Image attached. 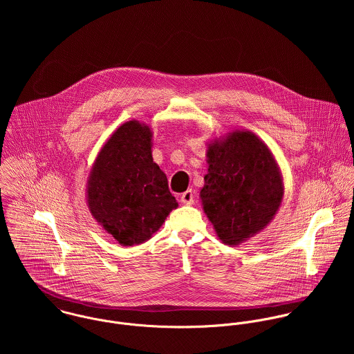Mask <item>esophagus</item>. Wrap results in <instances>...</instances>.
Here are the masks:
<instances>
[{"instance_id":"1","label":"esophagus","mask_w":354,"mask_h":354,"mask_svg":"<svg viewBox=\"0 0 354 354\" xmlns=\"http://www.w3.org/2000/svg\"><path fill=\"white\" fill-rule=\"evenodd\" d=\"M181 203L185 205H192L194 204V191L188 189L181 195Z\"/></svg>"}]
</instances>
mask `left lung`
I'll return each instance as SVG.
<instances>
[{
	"mask_svg": "<svg viewBox=\"0 0 354 354\" xmlns=\"http://www.w3.org/2000/svg\"><path fill=\"white\" fill-rule=\"evenodd\" d=\"M205 156L204 214L223 244L240 245L278 212L285 194L281 169L268 146L245 129L212 139Z\"/></svg>",
	"mask_w": 354,
	"mask_h": 354,
	"instance_id": "left-lung-1",
	"label": "left lung"
}]
</instances>
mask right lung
I'll return each mask as SVG.
<instances>
[{
  "instance_id": "obj_1",
  "label": "right lung",
  "mask_w": 354,
  "mask_h": 354,
  "mask_svg": "<svg viewBox=\"0 0 354 354\" xmlns=\"http://www.w3.org/2000/svg\"><path fill=\"white\" fill-rule=\"evenodd\" d=\"M152 131L131 120L102 146L87 180L93 218L122 247L150 240L178 207L166 174L152 159Z\"/></svg>"
}]
</instances>
